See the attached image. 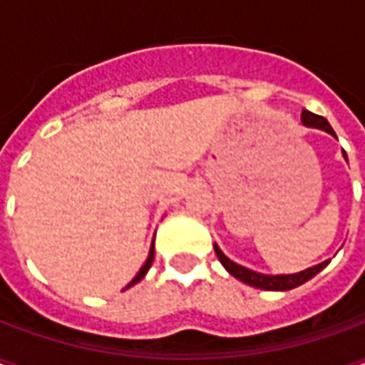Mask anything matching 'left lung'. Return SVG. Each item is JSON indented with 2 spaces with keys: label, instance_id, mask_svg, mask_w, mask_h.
Listing matches in <instances>:
<instances>
[{
  "label": "left lung",
  "instance_id": "left-lung-1",
  "mask_svg": "<svg viewBox=\"0 0 365 365\" xmlns=\"http://www.w3.org/2000/svg\"><path fill=\"white\" fill-rule=\"evenodd\" d=\"M301 120H303V125L305 127H313V128H321V130H327L329 135H334V130L329 125V120L321 117V115H314V113L307 111L303 109L301 113ZM346 158V154H344ZM215 254H217V258L221 262L225 269L229 272L230 275H235L237 279L240 282L248 283V285H252V287H258V289H268V291H287L293 289V287H297L301 283L309 282L311 277L319 274L322 268H327L329 266L330 260H324L321 264H317L313 268H307L303 272H299V274H287V275H266V274H258V272H254V269H248L245 266H240L237 262L229 260L225 254L221 252V248L215 245Z\"/></svg>",
  "mask_w": 365,
  "mask_h": 365
}]
</instances>
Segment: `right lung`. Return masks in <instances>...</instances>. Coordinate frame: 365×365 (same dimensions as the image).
<instances>
[{
  "label": "right lung",
  "mask_w": 365,
  "mask_h": 365,
  "mask_svg": "<svg viewBox=\"0 0 365 365\" xmlns=\"http://www.w3.org/2000/svg\"><path fill=\"white\" fill-rule=\"evenodd\" d=\"M152 260H154V242H152V246H150V252H148V258H146V262H144V266L140 269H138V274L135 275V277H133V282L128 283L127 287H125V289H128V287H130V285H135V283H138L140 282V279H143L144 275H146V272H148V269H150V266H152Z\"/></svg>",
  "instance_id": "obj_1"
}]
</instances>
